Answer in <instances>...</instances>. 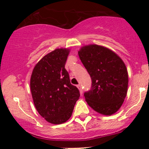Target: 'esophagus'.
<instances>
[{
	"instance_id": "esophagus-1",
	"label": "esophagus",
	"mask_w": 149,
	"mask_h": 149,
	"mask_svg": "<svg viewBox=\"0 0 149 149\" xmlns=\"http://www.w3.org/2000/svg\"><path fill=\"white\" fill-rule=\"evenodd\" d=\"M77 87L79 89V91H80L81 94H82V93H83V89H82V86L81 84H79V85H77Z\"/></svg>"
}]
</instances>
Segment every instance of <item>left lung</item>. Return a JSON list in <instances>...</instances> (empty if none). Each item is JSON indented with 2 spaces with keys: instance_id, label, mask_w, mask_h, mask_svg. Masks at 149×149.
<instances>
[{
  "instance_id": "obj_1",
  "label": "left lung",
  "mask_w": 149,
  "mask_h": 149,
  "mask_svg": "<svg viewBox=\"0 0 149 149\" xmlns=\"http://www.w3.org/2000/svg\"><path fill=\"white\" fill-rule=\"evenodd\" d=\"M79 55L91 79L86 102L96 112L111 115L120 108L126 97L128 75L124 62L116 53L97 45L82 47Z\"/></svg>"
}]
</instances>
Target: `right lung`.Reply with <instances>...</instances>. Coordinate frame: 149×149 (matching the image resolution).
<instances>
[{
  "instance_id": "obj_1",
  "label": "right lung",
  "mask_w": 149,
  "mask_h": 149,
  "mask_svg": "<svg viewBox=\"0 0 149 149\" xmlns=\"http://www.w3.org/2000/svg\"><path fill=\"white\" fill-rule=\"evenodd\" d=\"M69 49H55L33 69L30 88L37 112L52 124H62L71 117L80 93L72 85L65 68Z\"/></svg>"
}]
</instances>
